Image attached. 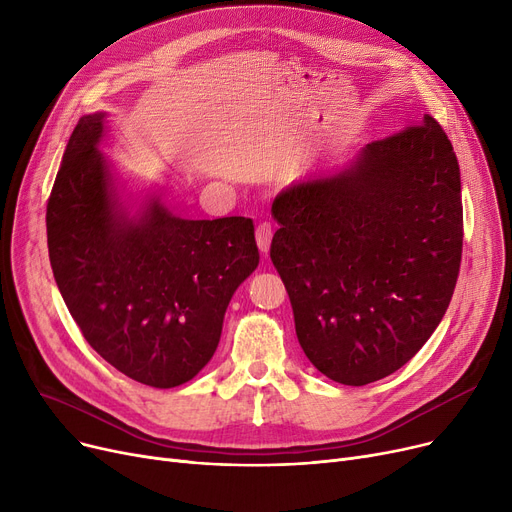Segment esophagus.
<instances>
[{"label": "esophagus", "instance_id": "esophagus-1", "mask_svg": "<svg viewBox=\"0 0 512 512\" xmlns=\"http://www.w3.org/2000/svg\"><path fill=\"white\" fill-rule=\"evenodd\" d=\"M272 224L270 222H261L255 230V238H257V247L261 253H267L270 251V245H272Z\"/></svg>", "mask_w": 512, "mask_h": 512}]
</instances>
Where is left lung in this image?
Returning <instances> with one entry per match:
<instances>
[{"label":"left lung","mask_w":512,"mask_h":512,"mask_svg":"<svg viewBox=\"0 0 512 512\" xmlns=\"http://www.w3.org/2000/svg\"><path fill=\"white\" fill-rule=\"evenodd\" d=\"M270 257L307 359L365 386L417 355L442 321L463 253L461 170L425 114L338 174L276 197Z\"/></svg>","instance_id":"obj_1"}]
</instances>
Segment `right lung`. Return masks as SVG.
Returning <instances> with one entry per match:
<instances>
[{"label": "right lung", "instance_id": "add662e5", "mask_svg": "<svg viewBox=\"0 0 512 512\" xmlns=\"http://www.w3.org/2000/svg\"><path fill=\"white\" fill-rule=\"evenodd\" d=\"M78 120L47 201L53 278L85 340L130 380L174 388L209 363L234 290L259 263L253 220H184L159 199L130 215Z\"/></svg>", "mask_w": 512, "mask_h": 512}]
</instances>
